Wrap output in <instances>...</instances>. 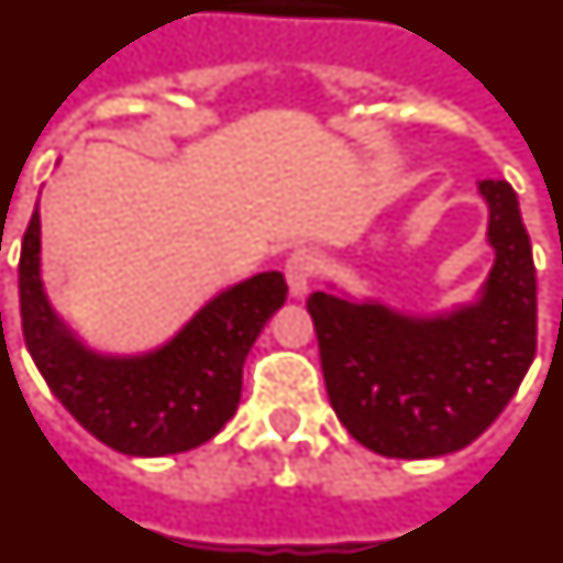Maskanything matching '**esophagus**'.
<instances>
[{
	"instance_id": "1",
	"label": "esophagus",
	"mask_w": 563,
	"mask_h": 563,
	"mask_svg": "<svg viewBox=\"0 0 563 563\" xmlns=\"http://www.w3.org/2000/svg\"><path fill=\"white\" fill-rule=\"evenodd\" d=\"M314 272H318V257H314L309 249H297V252H291V257L286 260V283H289L291 295L303 297Z\"/></svg>"
}]
</instances>
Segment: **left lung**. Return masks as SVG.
<instances>
[{
  "label": "left lung",
  "mask_w": 563,
  "mask_h": 563,
  "mask_svg": "<svg viewBox=\"0 0 563 563\" xmlns=\"http://www.w3.org/2000/svg\"><path fill=\"white\" fill-rule=\"evenodd\" d=\"M478 188L495 263L475 303L412 318L329 291L306 300L332 409L377 455L415 461L470 446L536 357L538 283L518 194L507 179H481Z\"/></svg>",
  "instance_id": "1"
}]
</instances>
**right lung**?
<instances>
[{"mask_svg": "<svg viewBox=\"0 0 563 563\" xmlns=\"http://www.w3.org/2000/svg\"><path fill=\"white\" fill-rule=\"evenodd\" d=\"M286 295L280 272L254 274L209 300L165 346L111 357L85 346L51 309L40 277V209L19 254L22 334L36 369L97 441L136 457L188 452L229 423L245 354Z\"/></svg>", "mask_w": 563, "mask_h": 563, "instance_id": "right-lung-1", "label": "right lung"}]
</instances>
